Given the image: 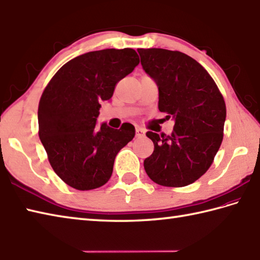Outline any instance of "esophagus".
I'll list each match as a JSON object with an SVG mask.
<instances>
[{
  "instance_id": "1",
  "label": "esophagus",
  "mask_w": 260,
  "mask_h": 260,
  "mask_svg": "<svg viewBox=\"0 0 260 260\" xmlns=\"http://www.w3.org/2000/svg\"><path fill=\"white\" fill-rule=\"evenodd\" d=\"M145 136V130L141 128H137L136 129V137H142Z\"/></svg>"
}]
</instances>
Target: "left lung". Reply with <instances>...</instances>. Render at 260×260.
Here are the masks:
<instances>
[{
    "label": "left lung",
    "instance_id": "obj_1",
    "mask_svg": "<svg viewBox=\"0 0 260 260\" xmlns=\"http://www.w3.org/2000/svg\"><path fill=\"white\" fill-rule=\"evenodd\" d=\"M141 65L156 79L158 108L175 119L171 136L148 131L153 152L144 161L148 176L161 186L194 183L210 168L223 139L225 102L205 68L177 50L138 49Z\"/></svg>",
    "mask_w": 260,
    "mask_h": 260
}]
</instances>
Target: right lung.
<instances>
[{
  "label": "right lung",
  "mask_w": 260,
  "mask_h": 260,
  "mask_svg": "<svg viewBox=\"0 0 260 260\" xmlns=\"http://www.w3.org/2000/svg\"><path fill=\"white\" fill-rule=\"evenodd\" d=\"M139 63L136 50L91 51L66 62L47 84L38 107L39 138L54 172L78 190L103 186L116 153L134 139L135 126L98 128L101 102Z\"/></svg>",
  "instance_id": "1"
}]
</instances>
